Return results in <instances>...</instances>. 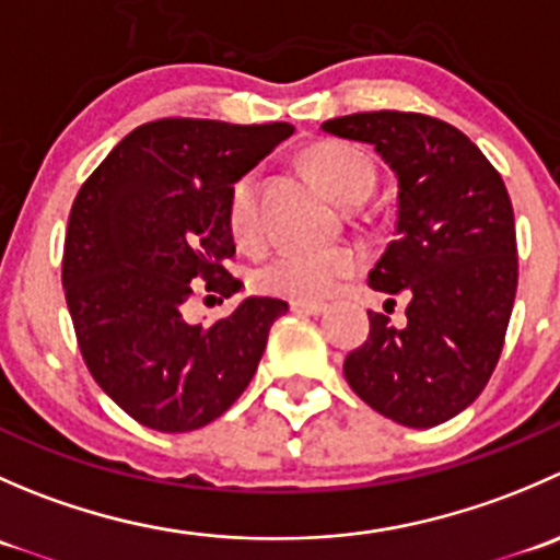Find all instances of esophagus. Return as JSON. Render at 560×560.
<instances>
[{
    "mask_svg": "<svg viewBox=\"0 0 560 560\" xmlns=\"http://www.w3.org/2000/svg\"><path fill=\"white\" fill-rule=\"evenodd\" d=\"M290 308L295 314H303V316H319V314L327 312L325 303H301V301H292Z\"/></svg>",
    "mask_w": 560,
    "mask_h": 560,
    "instance_id": "34e87169",
    "label": "esophagus"
}]
</instances>
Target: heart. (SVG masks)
<instances>
[{
  "instance_id": "1",
  "label": "heart",
  "mask_w": 560,
  "mask_h": 560,
  "mask_svg": "<svg viewBox=\"0 0 560 560\" xmlns=\"http://www.w3.org/2000/svg\"><path fill=\"white\" fill-rule=\"evenodd\" d=\"M306 165L322 189L343 208L363 206L376 186L371 162L358 149L338 140H325L308 149ZM228 222L241 244H257L259 238V173L248 171L235 178L228 200ZM360 268V257L352 248L330 252H303L284 248L257 265L254 287L265 295L284 301L314 303L330 295L338 281Z\"/></svg>"
}]
</instances>
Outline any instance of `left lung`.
I'll return each instance as SVG.
<instances>
[{
	"label": "left lung",
	"mask_w": 560,
	"mask_h": 560,
	"mask_svg": "<svg viewBox=\"0 0 560 560\" xmlns=\"http://www.w3.org/2000/svg\"><path fill=\"white\" fill-rule=\"evenodd\" d=\"M322 132L374 145L398 178L395 241L369 287L409 298L404 327L369 312V338L343 360V376L400 425L453 420L488 385L515 306L517 238L504 180L460 129L422 113H352Z\"/></svg>",
	"instance_id": "left-lung-1"
}]
</instances>
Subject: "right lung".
Returning a JSON list of instances; mask_svg holds the SVG:
<instances>
[{"instance_id": "add662e5", "label": "right lung", "mask_w": 560, "mask_h": 560, "mask_svg": "<svg viewBox=\"0 0 560 560\" xmlns=\"http://www.w3.org/2000/svg\"><path fill=\"white\" fill-rule=\"evenodd\" d=\"M292 132L284 121L160 118L132 129L78 191L61 262L67 308L94 382L140 425L186 433L222 417L290 308L246 298L211 327L184 319L200 279L222 298L241 290L224 268L235 254L230 189Z\"/></svg>"}]
</instances>
